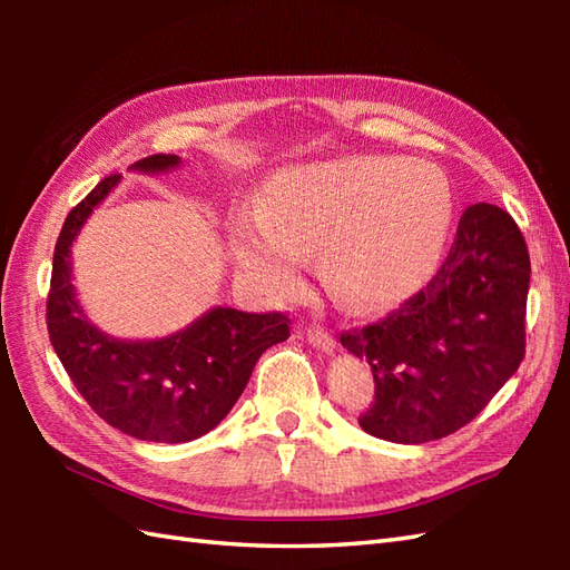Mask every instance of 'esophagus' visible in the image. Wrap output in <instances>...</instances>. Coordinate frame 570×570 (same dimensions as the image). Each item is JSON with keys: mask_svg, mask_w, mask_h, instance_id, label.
<instances>
[{"mask_svg": "<svg viewBox=\"0 0 570 570\" xmlns=\"http://www.w3.org/2000/svg\"><path fill=\"white\" fill-rule=\"evenodd\" d=\"M306 341L313 347L323 350V353H333V350H335V337L325 328H321V325H308V328H306Z\"/></svg>", "mask_w": 570, "mask_h": 570, "instance_id": "34e87169", "label": "esophagus"}]
</instances>
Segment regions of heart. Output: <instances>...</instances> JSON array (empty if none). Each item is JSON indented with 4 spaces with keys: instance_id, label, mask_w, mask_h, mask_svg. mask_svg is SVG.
<instances>
[{
    "instance_id": "heart-1",
    "label": "heart",
    "mask_w": 570,
    "mask_h": 570,
    "mask_svg": "<svg viewBox=\"0 0 570 570\" xmlns=\"http://www.w3.org/2000/svg\"><path fill=\"white\" fill-rule=\"evenodd\" d=\"M259 215L235 225V252L269 294H292L323 247L331 292L355 308L411 296L441 259L453 215L445 171L426 159L350 156L288 166L266 180Z\"/></svg>"
}]
</instances>
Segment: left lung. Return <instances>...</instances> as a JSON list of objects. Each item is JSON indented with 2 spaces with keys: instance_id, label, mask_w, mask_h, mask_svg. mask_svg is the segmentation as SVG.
I'll return each instance as SVG.
<instances>
[{
  "instance_id": "1",
  "label": "left lung",
  "mask_w": 570,
  "mask_h": 570,
  "mask_svg": "<svg viewBox=\"0 0 570 570\" xmlns=\"http://www.w3.org/2000/svg\"><path fill=\"white\" fill-rule=\"evenodd\" d=\"M529 249L490 203L463 213L441 269L377 323L341 343L374 374L360 426L392 443H429L468 426L524 360Z\"/></svg>"
}]
</instances>
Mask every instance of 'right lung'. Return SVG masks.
<instances>
[{
    "label": "right lung",
    "instance_id": "1",
    "mask_svg": "<svg viewBox=\"0 0 570 570\" xmlns=\"http://www.w3.org/2000/svg\"><path fill=\"white\" fill-rule=\"evenodd\" d=\"M176 164V154H151L135 168L164 171ZM117 178H102L66 217L53 252L46 328L70 382L102 421L139 441H196L229 414L264 350L292 335V321L282 311L215 308L164 341L125 343L102 335L76 301L70 245Z\"/></svg>",
    "mask_w": 570,
    "mask_h": 570
}]
</instances>
